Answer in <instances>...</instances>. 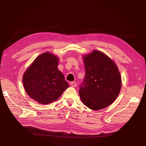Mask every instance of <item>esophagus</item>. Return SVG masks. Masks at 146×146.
Returning <instances> with one entry per match:
<instances>
[{"instance_id": "obj_1", "label": "esophagus", "mask_w": 146, "mask_h": 146, "mask_svg": "<svg viewBox=\"0 0 146 146\" xmlns=\"http://www.w3.org/2000/svg\"><path fill=\"white\" fill-rule=\"evenodd\" d=\"M70 85H71L72 87H76L77 86V83L74 82H70Z\"/></svg>"}]
</instances>
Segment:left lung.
<instances>
[{
  "instance_id": "8db88e82",
  "label": "left lung",
  "mask_w": 146,
  "mask_h": 146,
  "mask_svg": "<svg viewBox=\"0 0 146 146\" xmlns=\"http://www.w3.org/2000/svg\"><path fill=\"white\" fill-rule=\"evenodd\" d=\"M85 76L79 96L83 103L93 110L106 108L118 96L121 77L118 68L109 57L98 50L84 56Z\"/></svg>"
}]
</instances>
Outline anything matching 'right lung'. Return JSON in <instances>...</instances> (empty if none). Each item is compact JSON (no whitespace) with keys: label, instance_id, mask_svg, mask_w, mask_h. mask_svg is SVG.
Wrapping results in <instances>:
<instances>
[{"label":"right lung","instance_id":"right-lung-1","mask_svg":"<svg viewBox=\"0 0 146 146\" xmlns=\"http://www.w3.org/2000/svg\"><path fill=\"white\" fill-rule=\"evenodd\" d=\"M58 60L48 52L41 54L24 74L25 91L39 104H48L55 101L69 87L64 75L57 68Z\"/></svg>","mask_w":146,"mask_h":146}]
</instances>
